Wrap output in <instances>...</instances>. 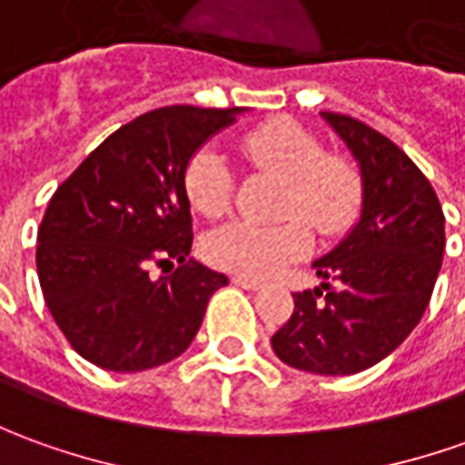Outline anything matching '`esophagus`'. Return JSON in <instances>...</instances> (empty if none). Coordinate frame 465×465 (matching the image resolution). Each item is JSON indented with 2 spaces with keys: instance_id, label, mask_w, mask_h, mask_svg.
<instances>
[{
  "instance_id": "34e87169",
  "label": "esophagus",
  "mask_w": 465,
  "mask_h": 465,
  "mask_svg": "<svg viewBox=\"0 0 465 465\" xmlns=\"http://www.w3.org/2000/svg\"><path fill=\"white\" fill-rule=\"evenodd\" d=\"M232 282L233 285L244 287V290H259V287H262V280H257V277H246V274H233Z\"/></svg>"
}]
</instances>
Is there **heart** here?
<instances>
[{"mask_svg": "<svg viewBox=\"0 0 465 465\" xmlns=\"http://www.w3.org/2000/svg\"><path fill=\"white\" fill-rule=\"evenodd\" d=\"M242 154L257 170L285 180L277 223L236 219L208 233L206 257L229 272L264 277L311 249V230L339 236L359 213L361 178L341 154L325 153L323 142L292 119H270L242 137ZM232 167L213 147L191 154L183 170V191L195 213L216 219L232 201Z\"/></svg>", "mask_w": 465, "mask_h": 465, "instance_id": "obj_1", "label": "heart"}]
</instances>
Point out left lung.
Masks as SVG:
<instances>
[{"mask_svg":"<svg viewBox=\"0 0 465 465\" xmlns=\"http://www.w3.org/2000/svg\"><path fill=\"white\" fill-rule=\"evenodd\" d=\"M321 114L361 165L364 208L353 232L312 262L325 282L292 295L272 349L292 369L346 377L379 364L420 323L443 262L445 216L430 180L390 137Z\"/></svg>","mask_w":465,"mask_h":465,"instance_id":"1","label":"left lung"}]
</instances>
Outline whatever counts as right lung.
Here are the masks:
<instances>
[{
    "instance_id": "add662e5",
    "label": "right lung",
    "mask_w": 465,
    "mask_h": 465,
    "mask_svg": "<svg viewBox=\"0 0 465 465\" xmlns=\"http://www.w3.org/2000/svg\"><path fill=\"white\" fill-rule=\"evenodd\" d=\"M239 109L165 106L101 142L53 193L37 229V277L63 336L86 361L142 371L185 351L229 280L191 257L183 170ZM153 263L176 264L160 281Z\"/></svg>"
}]
</instances>
